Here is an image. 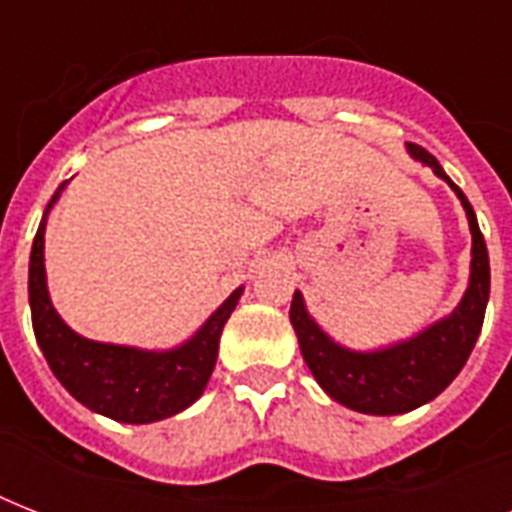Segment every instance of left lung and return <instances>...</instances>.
I'll return each instance as SVG.
<instances>
[{"label": "left lung", "mask_w": 512, "mask_h": 512, "mask_svg": "<svg viewBox=\"0 0 512 512\" xmlns=\"http://www.w3.org/2000/svg\"><path fill=\"white\" fill-rule=\"evenodd\" d=\"M409 154L417 162L428 164L438 177H444L460 196L468 212L473 233V263H470V287L462 303L449 319L425 329L414 340L393 345L377 353H353L329 340L313 319L305 313L303 295L295 292L289 321L297 332L300 350L316 382L329 396L348 409L364 414H401L428 404L460 374L484 327L486 303H489V252L484 233L478 228L476 212L465 193L446 177L436 156L417 143H409Z\"/></svg>", "instance_id": "8db88e82"}]
</instances>
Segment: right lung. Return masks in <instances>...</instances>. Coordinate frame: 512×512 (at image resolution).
Returning <instances> with one entry per match:
<instances>
[{
    "mask_svg": "<svg viewBox=\"0 0 512 512\" xmlns=\"http://www.w3.org/2000/svg\"><path fill=\"white\" fill-rule=\"evenodd\" d=\"M63 185L55 191L44 215L50 212ZM239 297L241 289H236L191 340L167 353L103 345L76 335L52 308L44 281V220L39 223L31 247L28 303L36 342L60 385L79 404L116 422L143 425L164 420L183 412L204 393L209 374L215 369L220 332L225 321L231 319Z\"/></svg>",
    "mask_w": 512,
    "mask_h": 512,
    "instance_id": "add662e5",
    "label": "right lung"
}]
</instances>
